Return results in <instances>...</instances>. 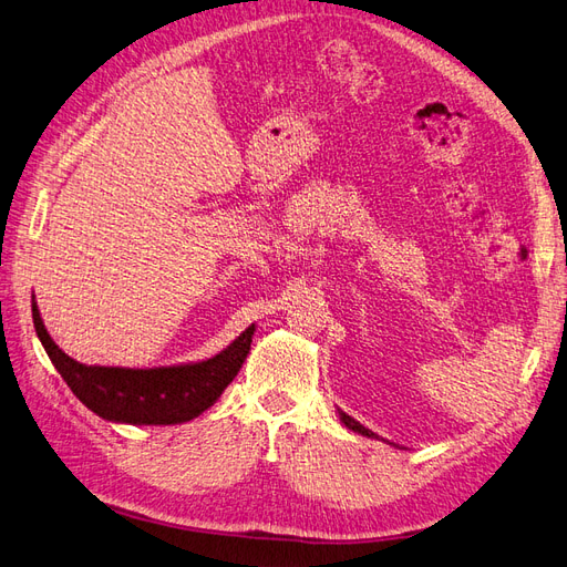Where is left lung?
<instances>
[{
	"label": "left lung",
	"instance_id": "8db88e82",
	"mask_svg": "<svg viewBox=\"0 0 567 567\" xmlns=\"http://www.w3.org/2000/svg\"><path fill=\"white\" fill-rule=\"evenodd\" d=\"M336 412H339V417H341V422L348 426V430L350 432H355V434H362V436H367V439H379L372 430H367V426H362L358 420H353V417H350V415H346V412L343 410H339V408H336ZM393 446H395V443H393Z\"/></svg>",
	"mask_w": 567,
	"mask_h": 567
}]
</instances>
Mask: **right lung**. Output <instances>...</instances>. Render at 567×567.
I'll list each match as a JSON object with an SVG mask.
<instances>
[{
  "instance_id": "1",
  "label": "right lung",
  "mask_w": 567,
  "mask_h": 567,
  "mask_svg": "<svg viewBox=\"0 0 567 567\" xmlns=\"http://www.w3.org/2000/svg\"><path fill=\"white\" fill-rule=\"evenodd\" d=\"M35 333L56 372L79 401L97 417L118 424H183L219 401L250 353L255 324L217 355L166 367H100L69 358L44 329L33 296Z\"/></svg>"
}]
</instances>
